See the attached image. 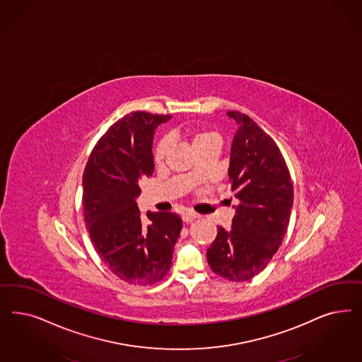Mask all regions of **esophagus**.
Listing matches in <instances>:
<instances>
[{
    "instance_id": "1",
    "label": "esophagus",
    "mask_w": 362,
    "mask_h": 362,
    "mask_svg": "<svg viewBox=\"0 0 362 362\" xmlns=\"http://www.w3.org/2000/svg\"><path fill=\"white\" fill-rule=\"evenodd\" d=\"M197 217H199V214L196 211H193V210H187L182 214V220H184V222H187H187L194 221Z\"/></svg>"
}]
</instances>
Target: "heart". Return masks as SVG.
<instances>
[{
	"label": "heart",
	"mask_w": 362,
	"mask_h": 362,
	"mask_svg": "<svg viewBox=\"0 0 362 362\" xmlns=\"http://www.w3.org/2000/svg\"><path fill=\"white\" fill-rule=\"evenodd\" d=\"M216 139H217L216 134L209 133V132H197V133H194V134L192 136V144H193V146L196 148L197 145L205 142V141L216 140ZM166 148H168V145H166L165 141L158 142V145L156 146V151H154V158H156V161H161V160H163V156H165V153H166Z\"/></svg>",
	"instance_id": "b5f03b06"
}]
</instances>
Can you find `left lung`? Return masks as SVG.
Listing matches in <instances>:
<instances>
[{"mask_svg": "<svg viewBox=\"0 0 362 362\" xmlns=\"http://www.w3.org/2000/svg\"><path fill=\"white\" fill-rule=\"evenodd\" d=\"M226 116L237 124L228 173L240 204L234 206L232 229L217 228L206 257L216 274L240 282L267 268L282 244L293 208V182L273 139L246 115Z\"/></svg>", "mask_w": 362, "mask_h": 362, "instance_id": "8db88e82", "label": "left lung"}]
</instances>
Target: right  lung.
<instances>
[{
	"mask_svg": "<svg viewBox=\"0 0 362 362\" xmlns=\"http://www.w3.org/2000/svg\"><path fill=\"white\" fill-rule=\"evenodd\" d=\"M172 116L133 112L95 144L82 175V206L95 250L118 279L153 285L168 274L182 220L175 213L141 217L140 181L154 172L153 139Z\"/></svg>",
	"mask_w": 362,
	"mask_h": 362,
	"instance_id": "right-lung-1",
	"label": "right lung"
}]
</instances>
